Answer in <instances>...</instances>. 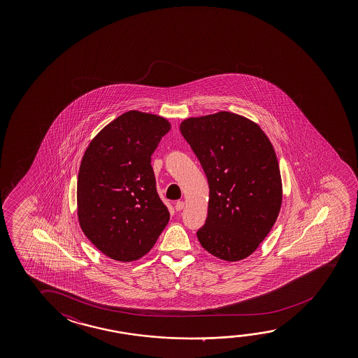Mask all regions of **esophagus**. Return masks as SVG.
<instances>
[{
  "label": "esophagus",
  "mask_w": 358,
  "mask_h": 358,
  "mask_svg": "<svg viewBox=\"0 0 358 358\" xmlns=\"http://www.w3.org/2000/svg\"><path fill=\"white\" fill-rule=\"evenodd\" d=\"M175 208H176V211H181L185 208V202L183 201H177L176 203H175Z\"/></svg>",
  "instance_id": "obj_1"
}]
</instances>
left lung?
I'll use <instances>...</instances> for the list:
<instances>
[{
  "label": "left lung",
  "mask_w": 358,
  "mask_h": 358,
  "mask_svg": "<svg viewBox=\"0 0 358 358\" xmlns=\"http://www.w3.org/2000/svg\"><path fill=\"white\" fill-rule=\"evenodd\" d=\"M205 171L208 215L201 246L224 261L248 257L273 227L282 203L275 150L252 121L231 112L191 117L180 126Z\"/></svg>",
  "instance_id": "1"
}]
</instances>
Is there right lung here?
<instances>
[{"instance_id":"add662e5","label":"right lung","mask_w":358,"mask_h":358,"mask_svg":"<svg viewBox=\"0 0 358 358\" xmlns=\"http://www.w3.org/2000/svg\"><path fill=\"white\" fill-rule=\"evenodd\" d=\"M171 129L167 120L129 111L108 123L83 155L77 180L78 221L106 256H145L170 221L159 199L151 156Z\"/></svg>"}]
</instances>
